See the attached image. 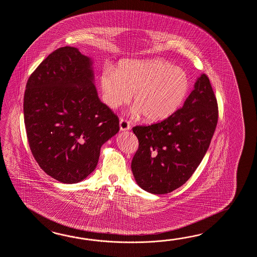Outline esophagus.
I'll return each instance as SVG.
<instances>
[{"label": "esophagus", "instance_id": "esophagus-1", "mask_svg": "<svg viewBox=\"0 0 257 257\" xmlns=\"http://www.w3.org/2000/svg\"><path fill=\"white\" fill-rule=\"evenodd\" d=\"M131 128L129 122L125 119H121L119 120V130L120 131H127Z\"/></svg>", "mask_w": 257, "mask_h": 257}]
</instances>
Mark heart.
Here are the masks:
<instances>
[{"instance_id":"heart-1","label":"heart","mask_w":257,"mask_h":257,"mask_svg":"<svg viewBox=\"0 0 257 257\" xmlns=\"http://www.w3.org/2000/svg\"><path fill=\"white\" fill-rule=\"evenodd\" d=\"M102 100L117 109L132 99L131 115L147 121L167 119L179 108L189 89L187 73L163 59H126L117 69L103 70L99 79Z\"/></svg>"}]
</instances>
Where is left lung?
<instances>
[{"label": "left lung", "mask_w": 257, "mask_h": 257, "mask_svg": "<svg viewBox=\"0 0 257 257\" xmlns=\"http://www.w3.org/2000/svg\"><path fill=\"white\" fill-rule=\"evenodd\" d=\"M217 120L216 97L201 74L181 108L163 121L133 128L139 146L131 168L138 186L156 195L180 188L201 163Z\"/></svg>", "instance_id": "left-lung-1"}]
</instances>
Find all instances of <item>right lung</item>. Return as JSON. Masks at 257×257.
I'll return each mask as SVG.
<instances>
[{
	"label": "right lung",
	"instance_id": "1",
	"mask_svg": "<svg viewBox=\"0 0 257 257\" xmlns=\"http://www.w3.org/2000/svg\"><path fill=\"white\" fill-rule=\"evenodd\" d=\"M92 64L75 47H61L26 85L24 121L32 155L64 184L79 183L94 172L102 145L119 130L118 117L97 95Z\"/></svg>",
	"mask_w": 257,
	"mask_h": 257
}]
</instances>
